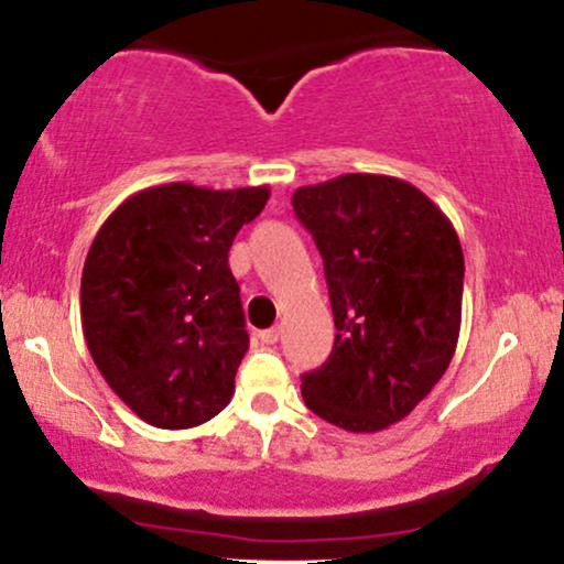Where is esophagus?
<instances>
[{
  "label": "esophagus",
  "instance_id": "esophagus-1",
  "mask_svg": "<svg viewBox=\"0 0 564 564\" xmlns=\"http://www.w3.org/2000/svg\"><path fill=\"white\" fill-rule=\"evenodd\" d=\"M260 339L264 341V345H275L278 339H281V328H264V332H260Z\"/></svg>",
  "mask_w": 564,
  "mask_h": 564
}]
</instances>
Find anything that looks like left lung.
Instances as JSON below:
<instances>
[{"instance_id": "obj_1", "label": "left lung", "mask_w": 564, "mask_h": 564, "mask_svg": "<svg viewBox=\"0 0 564 564\" xmlns=\"http://www.w3.org/2000/svg\"><path fill=\"white\" fill-rule=\"evenodd\" d=\"M291 204L323 257L336 326L326 364L302 377L304 403L339 430H387L432 392L456 352V230L419 187L387 174L296 187Z\"/></svg>"}]
</instances>
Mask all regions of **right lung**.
I'll return each mask as SVG.
<instances>
[{"mask_svg":"<svg viewBox=\"0 0 564 564\" xmlns=\"http://www.w3.org/2000/svg\"><path fill=\"white\" fill-rule=\"evenodd\" d=\"M268 198V185L166 183L129 196L97 230L82 273L84 339L142 422L187 430L230 403L249 334L228 251Z\"/></svg>","mask_w":564,"mask_h":564,"instance_id":"add662e5","label":"right lung"}]
</instances>
